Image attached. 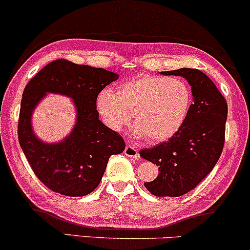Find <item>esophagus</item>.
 <instances>
[{"label": "esophagus", "mask_w": 250, "mask_h": 250, "mask_svg": "<svg viewBox=\"0 0 250 250\" xmlns=\"http://www.w3.org/2000/svg\"><path fill=\"white\" fill-rule=\"evenodd\" d=\"M125 154L127 155L128 158H133V159H135V160H139V159H140L139 150L136 149V148L134 146H130V145H129V146L125 147Z\"/></svg>", "instance_id": "obj_1"}]
</instances>
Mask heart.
<instances>
[{
    "label": "heart",
    "instance_id": "1",
    "mask_svg": "<svg viewBox=\"0 0 250 250\" xmlns=\"http://www.w3.org/2000/svg\"><path fill=\"white\" fill-rule=\"evenodd\" d=\"M191 103V89L183 79L140 75L120 84L116 94L102 90L96 98V109L112 131L127 127L134 115V135L159 144L182 129Z\"/></svg>",
    "mask_w": 250,
    "mask_h": 250
}]
</instances>
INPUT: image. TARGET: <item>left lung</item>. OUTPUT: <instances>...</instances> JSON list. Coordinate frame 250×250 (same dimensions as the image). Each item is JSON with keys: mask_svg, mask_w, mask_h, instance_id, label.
Wrapping results in <instances>:
<instances>
[{"mask_svg": "<svg viewBox=\"0 0 250 250\" xmlns=\"http://www.w3.org/2000/svg\"><path fill=\"white\" fill-rule=\"evenodd\" d=\"M161 75L185 78L193 103L182 129L167 141L140 150V155L159 166L156 179L145 183L147 190L156 197H179L193 190L217 164L224 146L228 105L213 82L197 68Z\"/></svg>", "mask_w": 250, "mask_h": 250, "instance_id": "left-lung-1", "label": "left lung"}]
</instances>
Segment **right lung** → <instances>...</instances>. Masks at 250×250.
Returning a JSON list of instances; mask_svg holds the SVG:
<instances>
[{
  "label": "right lung",
  "instance_id": "obj_1",
  "mask_svg": "<svg viewBox=\"0 0 250 250\" xmlns=\"http://www.w3.org/2000/svg\"><path fill=\"white\" fill-rule=\"evenodd\" d=\"M119 75L104 68L58 59L41 68L23 90L19 116V142L35 175L49 190L68 197L91 193L101 183L109 158L125 150L121 135L100 121L96 98ZM47 93L70 97L76 123L59 143L42 142L31 127L32 111Z\"/></svg>",
  "mask_w": 250,
  "mask_h": 250
}]
</instances>
